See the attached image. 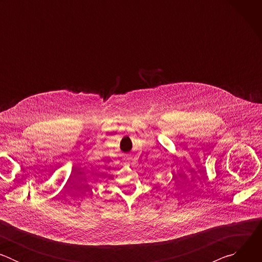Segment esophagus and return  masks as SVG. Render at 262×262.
I'll return each mask as SVG.
<instances>
[{"mask_svg": "<svg viewBox=\"0 0 262 262\" xmlns=\"http://www.w3.org/2000/svg\"><path fill=\"white\" fill-rule=\"evenodd\" d=\"M124 162L127 163V164H130V163L133 162V158H132L130 156H126V157L124 158Z\"/></svg>", "mask_w": 262, "mask_h": 262, "instance_id": "1", "label": "esophagus"}]
</instances>
